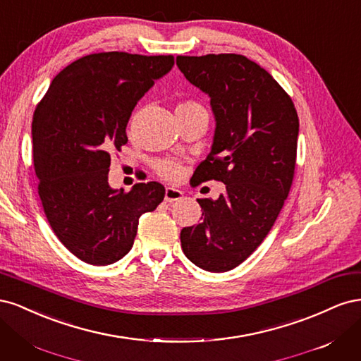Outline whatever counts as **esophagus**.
I'll list each match as a JSON object with an SVG mask.
<instances>
[{
  "instance_id": "1",
  "label": "esophagus",
  "mask_w": 361,
  "mask_h": 361,
  "mask_svg": "<svg viewBox=\"0 0 361 361\" xmlns=\"http://www.w3.org/2000/svg\"><path fill=\"white\" fill-rule=\"evenodd\" d=\"M183 197V192L178 188H173V187H169L166 188V202L169 203H173V202H178Z\"/></svg>"
}]
</instances>
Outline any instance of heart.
<instances>
[{
	"label": "heart",
	"mask_w": 361,
	"mask_h": 361,
	"mask_svg": "<svg viewBox=\"0 0 361 361\" xmlns=\"http://www.w3.org/2000/svg\"><path fill=\"white\" fill-rule=\"evenodd\" d=\"M190 110H203V106L195 101H183L176 108V111H190ZM154 167H155V170H157L159 176L164 178V179L178 178L179 171H180V164L176 159H170V158L158 159L154 164Z\"/></svg>",
	"instance_id": "obj_1"
}]
</instances>
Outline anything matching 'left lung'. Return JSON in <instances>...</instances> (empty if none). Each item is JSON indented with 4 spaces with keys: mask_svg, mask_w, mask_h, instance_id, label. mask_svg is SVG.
Listing matches in <instances>:
<instances>
[{
    "mask_svg": "<svg viewBox=\"0 0 361 361\" xmlns=\"http://www.w3.org/2000/svg\"><path fill=\"white\" fill-rule=\"evenodd\" d=\"M176 64L209 94L216 122L212 149L191 183L226 185L216 200L197 199L202 223L183 227L180 244L194 265L226 272L262 244L285 204L297 162L298 114L281 85L239 54L178 56Z\"/></svg>",
    "mask_w": 361,
    "mask_h": 361,
    "instance_id": "8db88e82",
    "label": "left lung"
}]
</instances>
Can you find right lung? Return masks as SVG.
Masks as SVG:
<instances>
[{"mask_svg": "<svg viewBox=\"0 0 361 361\" xmlns=\"http://www.w3.org/2000/svg\"><path fill=\"white\" fill-rule=\"evenodd\" d=\"M173 64V56L90 54L64 68L36 106L32 161L43 212L85 264L110 265L128 255L138 218L164 200L158 182L113 190L108 171L113 152L128 143L134 106Z\"/></svg>", "mask_w": 361, "mask_h": 361, "instance_id": "right-lung-1", "label": "right lung"}]
</instances>
